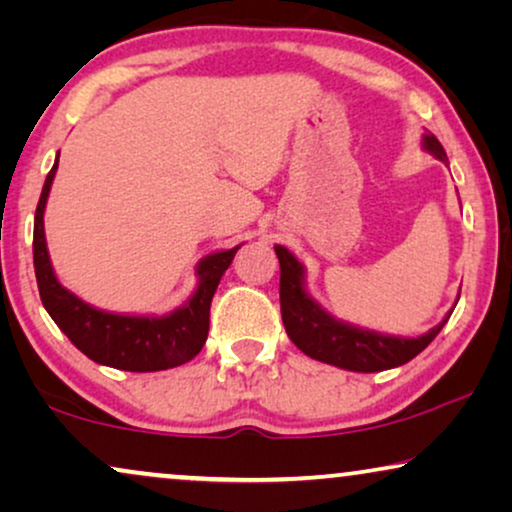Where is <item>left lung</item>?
<instances>
[{
    "label": "left lung",
    "mask_w": 512,
    "mask_h": 512,
    "mask_svg": "<svg viewBox=\"0 0 512 512\" xmlns=\"http://www.w3.org/2000/svg\"><path fill=\"white\" fill-rule=\"evenodd\" d=\"M422 149L433 158L447 163V153L436 137L424 135ZM279 258V305H282V321L293 345L310 359L331 363V366L354 370V373H380L396 366H403L410 359L431 345V340L447 324L452 310L438 326L419 338H398V335H382L368 328H359L328 314L305 286V268L286 247H275ZM459 300V298H457Z\"/></svg>",
    "instance_id": "left-lung-1"
}]
</instances>
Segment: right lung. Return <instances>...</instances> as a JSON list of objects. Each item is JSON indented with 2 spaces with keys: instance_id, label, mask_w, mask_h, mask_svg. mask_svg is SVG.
Masks as SVG:
<instances>
[{
  "instance_id": "1",
  "label": "right lung",
  "mask_w": 512,
  "mask_h": 512,
  "mask_svg": "<svg viewBox=\"0 0 512 512\" xmlns=\"http://www.w3.org/2000/svg\"><path fill=\"white\" fill-rule=\"evenodd\" d=\"M58 158L44 181L37 214H34V275H37L39 296L46 312L76 349H81L88 359L102 363V366L130 370V373H153V370L177 368L181 363L191 361L207 340L209 307H212L216 286L242 244L226 251H214L202 258L195 268L198 289L170 314L144 317V314L97 310L58 282L51 256H48L44 209L55 170H58Z\"/></svg>"
}]
</instances>
